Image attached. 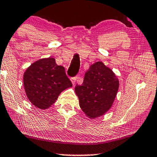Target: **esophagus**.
Listing matches in <instances>:
<instances>
[{
  "mask_svg": "<svg viewBox=\"0 0 157 157\" xmlns=\"http://www.w3.org/2000/svg\"><path fill=\"white\" fill-rule=\"evenodd\" d=\"M77 78H78V77H77V76H76V77H72V78L71 79V82H72V84H73V85H75L76 80H77Z\"/></svg>",
  "mask_w": 157,
  "mask_h": 157,
  "instance_id": "obj_1",
  "label": "esophagus"
}]
</instances>
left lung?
<instances>
[{
    "label": "left lung",
    "instance_id": "obj_1",
    "mask_svg": "<svg viewBox=\"0 0 157 157\" xmlns=\"http://www.w3.org/2000/svg\"><path fill=\"white\" fill-rule=\"evenodd\" d=\"M117 76L102 62L92 65L81 86L76 85L80 106L89 118L101 116L111 108L118 92Z\"/></svg>",
    "mask_w": 157,
    "mask_h": 157
}]
</instances>
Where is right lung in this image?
I'll return each mask as SVG.
<instances>
[{
  "label": "right lung",
  "mask_w": 157,
  "mask_h": 157,
  "mask_svg": "<svg viewBox=\"0 0 157 157\" xmlns=\"http://www.w3.org/2000/svg\"><path fill=\"white\" fill-rule=\"evenodd\" d=\"M24 86L29 101L41 109L49 108L65 89L72 86L65 68L54 58L41 59L33 63L24 74Z\"/></svg>",
  "instance_id": "right-lung-1"
}]
</instances>
